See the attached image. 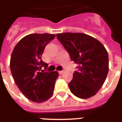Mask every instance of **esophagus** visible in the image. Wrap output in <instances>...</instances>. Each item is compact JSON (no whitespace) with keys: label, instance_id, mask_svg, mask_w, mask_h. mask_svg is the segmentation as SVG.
Segmentation results:
<instances>
[{"label":"esophagus","instance_id":"esophagus-1","mask_svg":"<svg viewBox=\"0 0 122 122\" xmlns=\"http://www.w3.org/2000/svg\"><path fill=\"white\" fill-rule=\"evenodd\" d=\"M58 72H59V74H62V73H63L64 72V70L59 71H58Z\"/></svg>","mask_w":122,"mask_h":122}]
</instances>
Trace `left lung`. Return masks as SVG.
Instances as JSON below:
<instances>
[{
  "mask_svg": "<svg viewBox=\"0 0 122 122\" xmlns=\"http://www.w3.org/2000/svg\"><path fill=\"white\" fill-rule=\"evenodd\" d=\"M57 39L68 52L71 61L78 65L72 80L68 83L73 94L87 99L101 88L109 70L107 51L99 41L81 33H64Z\"/></svg>",
  "mask_w": 122,
  "mask_h": 122,
  "instance_id": "left-lung-1",
  "label": "left lung"
}]
</instances>
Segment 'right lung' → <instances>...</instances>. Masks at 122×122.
Instances as JSON below:
<instances>
[{"mask_svg":"<svg viewBox=\"0 0 122 122\" xmlns=\"http://www.w3.org/2000/svg\"><path fill=\"white\" fill-rule=\"evenodd\" d=\"M56 37L54 34L33 33L20 40L11 54L10 68L16 85L25 96L35 102L50 98L59 74L46 72L48 65L41 59L44 49Z\"/></svg>","mask_w":122,"mask_h":122,"instance_id":"obj_1","label":"right lung"}]
</instances>
